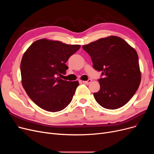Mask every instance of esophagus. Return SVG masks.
<instances>
[{
    "label": "esophagus",
    "instance_id": "34e87169",
    "mask_svg": "<svg viewBox=\"0 0 154 154\" xmlns=\"http://www.w3.org/2000/svg\"><path fill=\"white\" fill-rule=\"evenodd\" d=\"M91 82H92V79H91L86 80V81H82V82L85 84H90Z\"/></svg>",
    "mask_w": 154,
    "mask_h": 154
}]
</instances>
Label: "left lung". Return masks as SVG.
Wrapping results in <instances>:
<instances>
[{
    "label": "left lung",
    "mask_w": 154,
    "mask_h": 154,
    "mask_svg": "<svg viewBox=\"0 0 154 154\" xmlns=\"http://www.w3.org/2000/svg\"><path fill=\"white\" fill-rule=\"evenodd\" d=\"M91 56L93 67L102 72L95 100L107 109L124 106L134 96L141 81L139 57L122 38L109 36L82 46Z\"/></svg>",
    "instance_id": "left-lung-1"
}]
</instances>
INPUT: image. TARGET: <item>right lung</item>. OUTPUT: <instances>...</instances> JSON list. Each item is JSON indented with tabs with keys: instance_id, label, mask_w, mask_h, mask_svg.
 I'll list each match as a JSON object with an SVG mask.
<instances>
[{
	"instance_id": "add662e5",
	"label": "right lung",
	"mask_w": 154,
	"mask_h": 154,
	"mask_svg": "<svg viewBox=\"0 0 154 154\" xmlns=\"http://www.w3.org/2000/svg\"><path fill=\"white\" fill-rule=\"evenodd\" d=\"M80 47L57 40L42 38L32 43L20 63L22 84L30 99L48 112H59L72 100L78 81L59 76L66 74V62Z\"/></svg>"
}]
</instances>
